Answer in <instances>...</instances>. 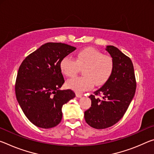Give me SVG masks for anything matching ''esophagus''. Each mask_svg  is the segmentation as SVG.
I'll list each match as a JSON object with an SVG mask.
<instances>
[{
    "label": "esophagus",
    "mask_w": 154,
    "mask_h": 154,
    "mask_svg": "<svg viewBox=\"0 0 154 154\" xmlns=\"http://www.w3.org/2000/svg\"><path fill=\"white\" fill-rule=\"evenodd\" d=\"M76 94V96L77 98H81L82 96V94H80V93H78V92H76V94Z\"/></svg>",
    "instance_id": "esophagus-1"
}]
</instances>
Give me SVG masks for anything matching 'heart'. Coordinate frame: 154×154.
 Wrapping results in <instances>:
<instances>
[{"instance_id":"b5f03b06","label":"heart","mask_w":154,"mask_h":154,"mask_svg":"<svg viewBox=\"0 0 154 154\" xmlns=\"http://www.w3.org/2000/svg\"><path fill=\"white\" fill-rule=\"evenodd\" d=\"M114 63L110 56L92 48H86L75 54V59L66 56L61 60L60 69L62 74L71 77L77 73L79 68L82 69L83 76L69 80L67 87L77 92H83L93 87L102 85L107 82L113 72Z\"/></svg>"}]
</instances>
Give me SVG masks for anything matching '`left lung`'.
Segmentation results:
<instances>
[{"mask_svg":"<svg viewBox=\"0 0 154 154\" xmlns=\"http://www.w3.org/2000/svg\"><path fill=\"white\" fill-rule=\"evenodd\" d=\"M114 66L110 78L100 89L90 95V109L84 112L86 123L96 129H105L116 124L126 113L136 90L134 67L131 60L116 47L106 46ZM100 95L101 98L96 95Z\"/></svg>","mask_w":154,"mask_h":154,"instance_id":"obj_1","label":"left lung"}]
</instances>
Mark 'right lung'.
Here are the masks:
<instances>
[{
	"label": "right lung",
	"mask_w": 154,
	"mask_h": 154,
	"mask_svg": "<svg viewBox=\"0 0 154 154\" xmlns=\"http://www.w3.org/2000/svg\"><path fill=\"white\" fill-rule=\"evenodd\" d=\"M75 49L67 44L47 43L21 64L15 95L25 116L36 126H56L62 120V106L75 97L71 90H60L64 83L60 63Z\"/></svg>",
	"instance_id": "1"
}]
</instances>
